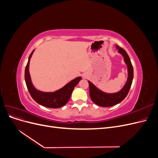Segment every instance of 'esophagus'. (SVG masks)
Returning <instances> with one entry per match:
<instances>
[{
    "instance_id": "obj_1",
    "label": "esophagus",
    "mask_w": 158,
    "mask_h": 158,
    "mask_svg": "<svg viewBox=\"0 0 158 158\" xmlns=\"http://www.w3.org/2000/svg\"><path fill=\"white\" fill-rule=\"evenodd\" d=\"M84 78H86V77H85V76H84Z\"/></svg>"
}]
</instances>
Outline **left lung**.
<instances>
[{"instance_id": "8db88e82", "label": "left lung", "mask_w": 158, "mask_h": 158, "mask_svg": "<svg viewBox=\"0 0 158 158\" xmlns=\"http://www.w3.org/2000/svg\"><path fill=\"white\" fill-rule=\"evenodd\" d=\"M116 48L118 49V53H120L123 56L124 61L127 66L128 78L127 82L120 91L115 93L109 94L103 92L88 80L90 98L94 103L99 106L111 107L121 103L126 98L131 87L134 76L133 67L131 61L125 50L118 45H116Z\"/></svg>"}]
</instances>
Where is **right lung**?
Instances as JSON below:
<instances>
[{
	"label": "right lung",
	"instance_id": "obj_1",
	"mask_svg": "<svg viewBox=\"0 0 158 158\" xmlns=\"http://www.w3.org/2000/svg\"><path fill=\"white\" fill-rule=\"evenodd\" d=\"M33 52L34 50L31 52L28 58L25 69V81L31 96L37 103L46 107L59 108L65 106L69 101L74 88L78 84L80 80H82V78L79 76L74 78L66 84L64 86L54 92H44L37 89L32 84L29 71L30 62Z\"/></svg>",
	"mask_w": 158,
	"mask_h": 158
}]
</instances>
